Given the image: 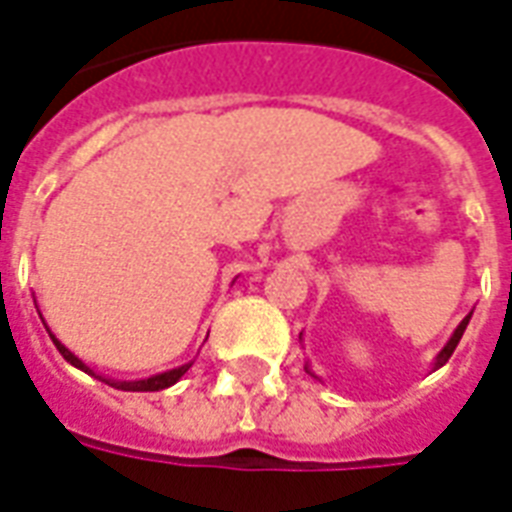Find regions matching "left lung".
Instances as JSON below:
<instances>
[{"instance_id": "left-lung-1", "label": "left lung", "mask_w": 512, "mask_h": 512, "mask_svg": "<svg viewBox=\"0 0 512 512\" xmlns=\"http://www.w3.org/2000/svg\"><path fill=\"white\" fill-rule=\"evenodd\" d=\"M469 317H472V312H469L467 317H464V320L458 323V328H456V331H453V336H450V339H448V344H445V347H442V350L437 352V358H434V366H431V372H437V369H442V366L448 363V358H450V355H453V350H456V344L461 342V336H464V331H467ZM304 369L309 374H312V377H317V374H314L312 369H309V363H306ZM317 380H320V377H317Z\"/></svg>"}]
</instances>
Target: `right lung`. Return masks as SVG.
<instances>
[{
    "mask_svg": "<svg viewBox=\"0 0 512 512\" xmlns=\"http://www.w3.org/2000/svg\"><path fill=\"white\" fill-rule=\"evenodd\" d=\"M40 312V309H37ZM43 317V314H40ZM45 323V320H43ZM48 328V325H45ZM48 336H51V342L56 344V350L62 352V358L67 363H73L75 369H81V372L92 374V377H97V380H102L105 385H111V388H119V391H165V388H170V385H176V382L184 377V374L189 372V366L195 361L184 363V366H176V369H170V372H162V374H154V377H146V380H111V377H102V374H94V369H89L86 363L75 355V352H70L67 347H64L59 339H56L54 333H51V328H48Z\"/></svg>",
    "mask_w": 512,
    "mask_h": 512,
    "instance_id": "right-lung-1",
    "label": "right lung"
}]
</instances>
